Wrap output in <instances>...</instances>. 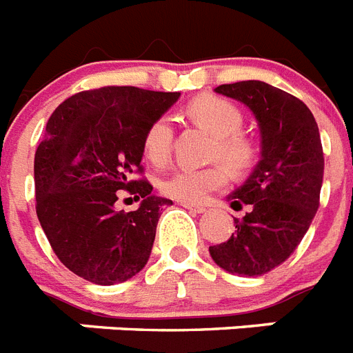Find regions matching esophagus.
I'll use <instances>...</instances> for the list:
<instances>
[{"mask_svg":"<svg viewBox=\"0 0 353 353\" xmlns=\"http://www.w3.org/2000/svg\"><path fill=\"white\" fill-rule=\"evenodd\" d=\"M182 205L185 209H188V211H191V212H196V214H202V212H205L208 211V209L203 208V205H194V203H188V202H182Z\"/></svg>","mask_w":353,"mask_h":353,"instance_id":"1","label":"esophagus"}]
</instances>
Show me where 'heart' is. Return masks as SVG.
<instances>
[{"label": "heart", "mask_w": 353, "mask_h": 353, "mask_svg": "<svg viewBox=\"0 0 353 353\" xmlns=\"http://www.w3.org/2000/svg\"><path fill=\"white\" fill-rule=\"evenodd\" d=\"M189 117L196 124L208 130L214 139V157L225 162L231 170L243 171L256 160V144L249 137L238 131L243 124V115L232 103L214 95H200L188 106ZM171 142H173V124L170 117H159L151 122L144 135V153L153 164H164L170 159ZM229 182L225 165H211L203 170L173 171L160 182V191L165 196L179 202L200 203L205 202L209 194L222 189Z\"/></svg>", "instance_id": "heart-1"}]
</instances>
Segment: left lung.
Here are the masks:
<instances>
[{"label":"left lung","mask_w":353,"mask_h":353,"mask_svg":"<svg viewBox=\"0 0 353 353\" xmlns=\"http://www.w3.org/2000/svg\"><path fill=\"white\" fill-rule=\"evenodd\" d=\"M214 92L245 104L260 128V160L240 188L227 194L232 209L249 205L236 231L209 247L218 267L261 276L288 260L307 234L323 185L321 137L312 112L290 93L263 81L222 84Z\"/></svg>","instance_id":"obj_1"}]
</instances>
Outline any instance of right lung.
<instances>
[{
	"label": "right lung",
	"mask_w": 353,
	"mask_h": 353,
	"mask_svg": "<svg viewBox=\"0 0 353 353\" xmlns=\"http://www.w3.org/2000/svg\"><path fill=\"white\" fill-rule=\"evenodd\" d=\"M179 97L104 86L68 97L46 122L34 159L37 218L61 263L86 281L122 283L150 260L160 208L173 202L133 174L145 130ZM122 188L143 200L137 212L114 209Z\"/></svg>",
	"instance_id": "right-lung-1"
}]
</instances>
